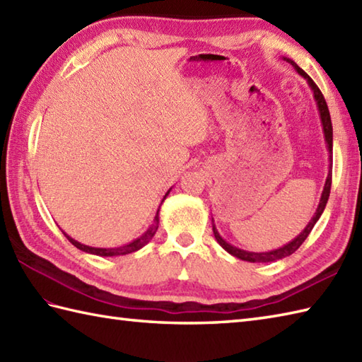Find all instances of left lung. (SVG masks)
<instances>
[{"instance_id": "8db88e82", "label": "left lung", "mask_w": 362, "mask_h": 362, "mask_svg": "<svg viewBox=\"0 0 362 362\" xmlns=\"http://www.w3.org/2000/svg\"><path fill=\"white\" fill-rule=\"evenodd\" d=\"M286 62H289L292 66H294V70L302 76V78L308 82L310 88L313 90V96L316 99V104H317V110L320 115V122H322V130H324V136H325V143H327V149L329 153V171L327 175V180H325V185H324V191H322V196H320V201L319 205L316 209V213H314V216L311 218V221L308 222V226H306L300 235H297L294 240L291 243L281 245V247L275 249V250H269V252H247V250H243V249H238L235 245H232L230 243H227L224 238H222L218 232L216 226L213 224V233L214 238H216V241L221 244V247L227 250L230 255H233L236 258H240L243 261H249V263H271V261H276V259H281L284 257H289L294 253L300 245L303 244V241L308 238V235L311 233L313 227L316 226V222L319 221V218L322 216V213L325 210V205L328 202V197H329V189H332V171H333V126H332V118H329V112H328V105L325 103V98L322 95V91L319 90V87L314 83V81L310 78L308 74H306L302 68H300L294 60H291L288 57H283Z\"/></svg>"}]
</instances>
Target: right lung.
Instances as JSON below:
<instances>
[{"mask_svg": "<svg viewBox=\"0 0 362 362\" xmlns=\"http://www.w3.org/2000/svg\"><path fill=\"white\" fill-rule=\"evenodd\" d=\"M169 191H171V188L168 189V193L165 194L163 201L168 197ZM163 201H161V204H163ZM161 204H160V205H161ZM158 211H160V209L157 210V214H156V218H153L152 224L149 226V228L146 230V232H144L141 236H138L136 240L130 241V243H127V244H124V245H119V247H110V249H105V247H91V245L81 244L79 241L73 240V238L68 236L65 232H64V235L66 236V240L74 245V247H78V249L82 250V252L91 253V255H98V257H119V255H127V253H132V252H136V250H140L141 247H144V245L152 240L153 235H156L157 228H158V221H160Z\"/></svg>", "mask_w": 362, "mask_h": 362, "instance_id": "1", "label": "right lung"}]
</instances>
